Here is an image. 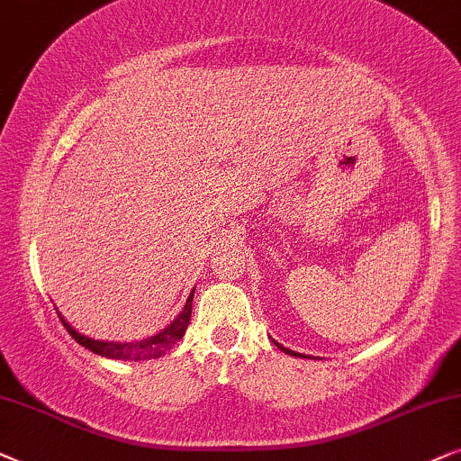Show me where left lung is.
<instances>
[{
    "mask_svg": "<svg viewBox=\"0 0 461 461\" xmlns=\"http://www.w3.org/2000/svg\"><path fill=\"white\" fill-rule=\"evenodd\" d=\"M274 343H276V346H278V348H280V349H282V352H286V354H291V356H299V354H297V352H293V349H288V348H282V346H280V343H278V341H274Z\"/></svg>",
    "mask_w": 461,
    "mask_h": 461,
    "instance_id": "obj_1",
    "label": "left lung"
}]
</instances>
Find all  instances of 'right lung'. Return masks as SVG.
I'll return each mask as SVG.
<instances>
[{"label":"right lung","instance_id":"obj_1","mask_svg":"<svg viewBox=\"0 0 461 461\" xmlns=\"http://www.w3.org/2000/svg\"><path fill=\"white\" fill-rule=\"evenodd\" d=\"M194 291L189 293L187 302H185V308L181 310V314L175 318L173 322L168 324L167 329H162L159 333L151 335V337H145V339H139V341H101V339H92V337H86L79 333L71 327L69 322L65 321L63 316H60L59 312V318L60 322L65 324V329L69 330V335L76 339L79 346H84L86 349H90V352H95L98 356H105V358H113V360H149V358H159V356H164L168 352L170 348L175 346L176 341L181 339L183 335H185L187 330V324H189V318H192V302H194Z\"/></svg>","mask_w":461,"mask_h":461}]
</instances>
